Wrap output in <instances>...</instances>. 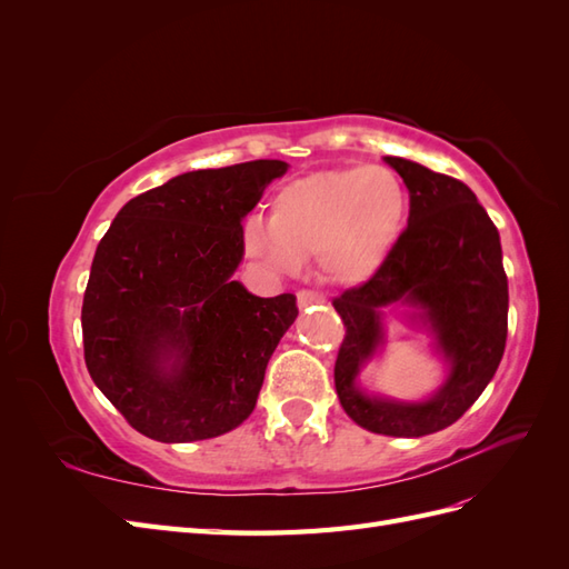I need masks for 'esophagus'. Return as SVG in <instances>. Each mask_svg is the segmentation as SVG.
Wrapping results in <instances>:
<instances>
[{"mask_svg": "<svg viewBox=\"0 0 569 569\" xmlns=\"http://www.w3.org/2000/svg\"><path fill=\"white\" fill-rule=\"evenodd\" d=\"M297 301H299V308H308V306H318V303H325V297L318 295V291H311V289H301L297 295Z\"/></svg>", "mask_w": 569, "mask_h": 569, "instance_id": "34e87169", "label": "esophagus"}]
</instances>
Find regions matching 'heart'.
<instances>
[{
  "label": "heart",
  "mask_w": 569,
  "mask_h": 569,
  "mask_svg": "<svg viewBox=\"0 0 569 569\" xmlns=\"http://www.w3.org/2000/svg\"><path fill=\"white\" fill-rule=\"evenodd\" d=\"M408 209V189L387 166L320 170L274 192L270 222L247 218L242 244L270 272H297L316 256L327 280L356 287L399 247Z\"/></svg>",
  "instance_id": "obj_1"
}]
</instances>
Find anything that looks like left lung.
Segmentation results:
<instances>
[{"mask_svg":"<svg viewBox=\"0 0 569 569\" xmlns=\"http://www.w3.org/2000/svg\"><path fill=\"white\" fill-rule=\"evenodd\" d=\"M385 161L408 187V228L375 278L335 299L347 327L335 387L356 425L412 439L453 425L491 382L506 351L508 278L501 237L468 184L408 159ZM391 305L409 308V321L426 327L447 366V380L422 402L368 395L357 385L383 346Z\"/></svg>","mask_w":569,"mask_h":569,"instance_id":"obj_1","label":"left lung"}]
</instances>
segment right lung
<instances>
[{
	"label": "right lung",
	"mask_w": 569,
	"mask_h": 569,
	"mask_svg": "<svg viewBox=\"0 0 569 569\" xmlns=\"http://www.w3.org/2000/svg\"><path fill=\"white\" fill-rule=\"evenodd\" d=\"M284 161L192 170L130 199L94 251L82 299L84 363L137 432L213 439L256 408L297 297L232 280L242 220Z\"/></svg>",
	"instance_id": "obj_1"
}]
</instances>
